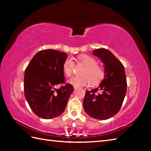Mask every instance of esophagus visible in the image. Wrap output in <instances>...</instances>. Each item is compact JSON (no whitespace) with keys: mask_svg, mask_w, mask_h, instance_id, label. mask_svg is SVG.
<instances>
[{"mask_svg":"<svg viewBox=\"0 0 151 151\" xmlns=\"http://www.w3.org/2000/svg\"><path fill=\"white\" fill-rule=\"evenodd\" d=\"M73 87H74V89H77L78 87V86H73Z\"/></svg>","mask_w":151,"mask_h":151,"instance_id":"34e87169","label":"esophagus"}]
</instances>
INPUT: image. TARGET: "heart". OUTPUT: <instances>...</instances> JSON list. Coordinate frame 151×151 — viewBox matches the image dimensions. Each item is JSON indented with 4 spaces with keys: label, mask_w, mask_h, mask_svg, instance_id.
I'll use <instances>...</instances> for the list:
<instances>
[{
    "label": "heart",
    "mask_w": 151,
    "mask_h": 151,
    "mask_svg": "<svg viewBox=\"0 0 151 151\" xmlns=\"http://www.w3.org/2000/svg\"><path fill=\"white\" fill-rule=\"evenodd\" d=\"M79 62L85 66V69L82 71L83 76H74L70 78L68 82L69 84L76 86H87L91 84H95L103 78L104 72V69L97 64V61L89 55L82 54L78 57ZM74 63L71 59L67 58L63 63V73L69 77L72 75L73 71Z\"/></svg>",
    "instance_id": "obj_1"
}]
</instances>
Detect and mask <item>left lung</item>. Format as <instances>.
I'll use <instances>...</instances> for the list:
<instances>
[{"instance_id":"left-lung-1","label":"left lung","mask_w":151,"mask_h":151,"mask_svg":"<svg viewBox=\"0 0 151 151\" xmlns=\"http://www.w3.org/2000/svg\"><path fill=\"white\" fill-rule=\"evenodd\" d=\"M94 56L104 66V76L99 87L86 91L83 101L86 113L99 120L110 119L119 111L127 93V78L123 64L110 50L95 49ZM99 91L100 93L96 94Z\"/></svg>"}]
</instances>
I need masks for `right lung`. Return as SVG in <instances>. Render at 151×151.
Wrapping results in <instances>:
<instances>
[{
	"label": "right lung",
	"instance_id": "obj_1",
	"mask_svg": "<svg viewBox=\"0 0 151 151\" xmlns=\"http://www.w3.org/2000/svg\"><path fill=\"white\" fill-rule=\"evenodd\" d=\"M67 56L66 53L58 50H41L35 54L25 69V98L38 117L52 119L65 110L73 86L66 84L56 89L55 86L65 82L63 63Z\"/></svg>",
	"mask_w": 151,
	"mask_h": 151
}]
</instances>
